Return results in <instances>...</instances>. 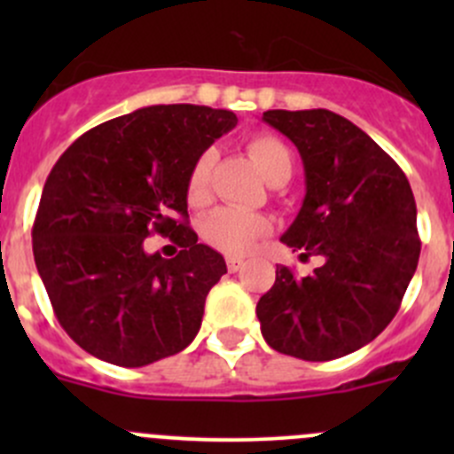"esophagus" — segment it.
Returning a JSON list of instances; mask_svg holds the SVG:
<instances>
[{"instance_id": "34e87169", "label": "esophagus", "mask_w": 454, "mask_h": 454, "mask_svg": "<svg viewBox=\"0 0 454 454\" xmlns=\"http://www.w3.org/2000/svg\"><path fill=\"white\" fill-rule=\"evenodd\" d=\"M226 265H228V270H231V272H237V270H239L241 265H244V261L237 259V256H228Z\"/></svg>"}]
</instances>
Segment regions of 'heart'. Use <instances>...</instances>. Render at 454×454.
Wrapping results in <instances>:
<instances>
[{
	"mask_svg": "<svg viewBox=\"0 0 454 454\" xmlns=\"http://www.w3.org/2000/svg\"><path fill=\"white\" fill-rule=\"evenodd\" d=\"M248 151L268 182H272L286 168H292L290 151L274 136H254L248 142ZM210 164H213V153L204 151L191 167L189 182H186V198L191 204H201L208 195ZM268 231L270 223L263 215L250 213V210L237 208V206H222V208L210 210L200 222V232L206 244L231 256H244L250 253L253 246Z\"/></svg>",
	"mask_w": 454,
	"mask_h": 454,
	"instance_id": "obj_1",
	"label": "heart"
}]
</instances>
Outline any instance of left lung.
<instances>
[{
  "label": "left lung",
  "instance_id": "left-lung-1",
  "mask_svg": "<svg viewBox=\"0 0 454 454\" xmlns=\"http://www.w3.org/2000/svg\"><path fill=\"white\" fill-rule=\"evenodd\" d=\"M261 118L294 142L305 168L303 206L281 241L301 259H323L303 278L277 265L274 286L256 303L261 333L278 354L342 358L391 323L413 278V191L387 151L329 109H270Z\"/></svg>",
  "mask_w": 454,
  "mask_h": 454
}]
</instances>
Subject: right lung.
Returning a JSON list of instances; mask_svg holds the SVG:
<instances>
[{"label": "right lung", "instance_id": "obj_1", "mask_svg": "<svg viewBox=\"0 0 454 454\" xmlns=\"http://www.w3.org/2000/svg\"><path fill=\"white\" fill-rule=\"evenodd\" d=\"M235 125L226 109L151 105L94 127L57 160L32 253L59 323L87 354L145 367L198 336L226 261L186 226V182L195 160ZM151 231L183 250L173 260L149 255Z\"/></svg>", "mask_w": 454, "mask_h": 454}]
</instances>
